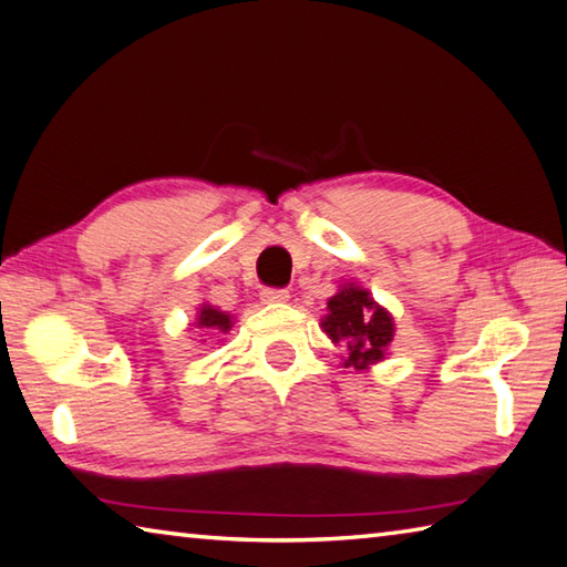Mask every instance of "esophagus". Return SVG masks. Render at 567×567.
Listing matches in <instances>:
<instances>
[{"instance_id": "1", "label": "esophagus", "mask_w": 567, "mask_h": 567, "mask_svg": "<svg viewBox=\"0 0 567 567\" xmlns=\"http://www.w3.org/2000/svg\"><path fill=\"white\" fill-rule=\"evenodd\" d=\"M260 300L265 305H280V302L290 300V292L282 290V287H265V290L260 292Z\"/></svg>"}]
</instances>
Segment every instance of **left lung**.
Returning <instances> with one entry per match:
<instances>
[{
	"label": "left lung",
	"instance_id": "8db88e82",
	"mask_svg": "<svg viewBox=\"0 0 567 567\" xmlns=\"http://www.w3.org/2000/svg\"><path fill=\"white\" fill-rule=\"evenodd\" d=\"M322 329L332 342L347 344L349 357L344 359V367L354 369H367L384 359V349L394 337V322L389 312L357 285H344L327 302Z\"/></svg>",
	"mask_w": 567,
	"mask_h": 567
}]
</instances>
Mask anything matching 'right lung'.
Here are the masks:
<instances>
[{
    "label": "right lung",
    "instance_id": "add662e5",
    "mask_svg": "<svg viewBox=\"0 0 567 567\" xmlns=\"http://www.w3.org/2000/svg\"><path fill=\"white\" fill-rule=\"evenodd\" d=\"M198 327L220 329V332H228L233 324H230V315L215 310V307H210V305H203V310L198 315Z\"/></svg>",
    "mask_w": 567,
    "mask_h": 567
}]
</instances>
